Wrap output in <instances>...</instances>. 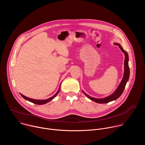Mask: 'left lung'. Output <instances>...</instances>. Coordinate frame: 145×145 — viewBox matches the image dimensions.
<instances>
[{"mask_svg":"<svg viewBox=\"0 0 145 145\" xmlns=\"http://www.w3.org/2000/svg\"><path fill=\"white\" fill-rule=\"evenodd\" d=\"M116 45H118L121 52L125 54V62H124V74H123V77L121 79V82H120L119 85L118 86V88L116 89L114 91V93H112L111 95L105 97L104 98H95L93 97L90 96L89 95H87L86 93H85L83 91H82L83 93L89 99L97 103H100V104H103V103H107L108 102L112 101L113 100H115L117 99H118L120 95L122 94L124 89H125V88L126 87V83L127 82L129 77H130V69L129 67V55L128 53L124 50L123 48L121 46V45L119 44L115 43L114 44Z\"/></svg>","mask_w":145,"mask_h":145,"instance_id":"left-lung-1","label":"left lung"}]
</instances>
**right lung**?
Instances as JSON below:
<instances>
[{
	"label": "right lung",
	"instance_id": "1",
	"mask_svg": "<svg viewBox=\"0 0 145 145\" xmlns=\"http://www.w3.org/2000/svg\"><path fill=\"white\" fill-rule=\"evenodd\" d=\"M60 86H61V84L59 85V88H58V90L57 91V92L56 93L55 95H54L52 97L48 99H45V100H37V99H31V98H29V97H27L24 95H23L22 94L20 93V95H21L25 100H28L31 103H33L34 104H35V105H45L46 104V103L49 102L50 101H51L52 100H53L57 95L58 93H59V90H60Z\"/></svg>",
	"mask_w": 145,
	"mask_h": 145
}]
</instances>
